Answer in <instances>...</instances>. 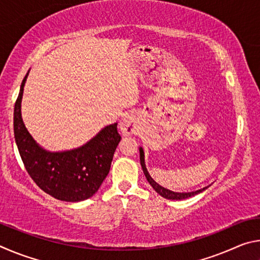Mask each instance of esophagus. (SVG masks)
Segmentation results:
<instances>
[{
  "label": "esophagus",
  "mask_w": 260,
  "mask_h": 260,
  "mask_svg": "<svg viewBox=\"0 0 260 260\" xmlns=\"http://www.w3.org/2000/svg\"><path fill=\"white\" fill-rule=\"evenodd\" d=\"M119 128L122 135L131 136L135 134L139 129V121L134 113H127L122 117L119 122Z\"/></svg>",
  "instance_id": "esophagus-1"
}]
</instances>
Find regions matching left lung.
Masks as SVG:
<instances>
[{"label":"left lung","instance_id":"8db88e82","mask_svg":"<svg viewBox=\"0 0 260 260\" xmlns=\"http://www.w3.org/2000/svg\"><path fill=\"white\" fill-rule=\"evenodd\" d=\"M140 162H141V166H142V170H143V173L144 175H146V178L148 180V182L151 184V187L155 189L157 193H159V195L161 197H164V199L166 200H177V201H180V200H184V199H188V197H191V196H195L197 195V193L202 192L203 190H205V189H208V187H204L202 189H199V190H195V191H190V192H175V191H172L170 190V189H166L164 187H161L160 184H158L155 180H153L150 174H149L147 167H146V162H144V151L142 147H140Z\"/></svg>","mask_w":260,"mask_h":260}]
</instances>
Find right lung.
I'll return each instance as SVG.
<instances>
[{"label": "right lung", "instance_id": "right-lung-1", "mask_svg": "<svg viewBox=\"0 0 260 260\" xmlns=\"http://www.w3.org/2000/svg\"><path fill=\"white\" fill-rule=\"evenodd\" d=\"M28 72L20 85L14 111L15 140L25 169L43 191L57 200L81 202L90 199L107 178L121 140L117 122L105 126L79 148L46 150L32 138L21 118V100Z\"/></svg>", "mask_w": 260, "mask_h": 260}]
</instances>
